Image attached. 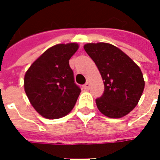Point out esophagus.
<instances>
[{
	"label": "esophagus",
	"mask_w": 160,
	"mask_h": 160,
	"mask_svg": "<svg viewBox=\"0 0 160 160\" xmlns=\"http://www.w3.org/2000/svg\"><path fill=\"white\" fill-rule=\"evenodd\" d=\"M84 89H86V90H88L89 88H90V84L89 82H87V83L84 85Z\"/></svg>",
	"instance_id": "1"
}]
</instances>
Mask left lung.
<instances>
[{
  "label": "left lung",
  "instance_id": "1",
  "mask_svg": "<svg viewBox=\"0 0 160 160\" xmlns=\"http://www.w3.org/2000/svg\"><path fill=\"white\" fill-rule=\"evenodd\" d=\"M84 49L93 60L104 80V93L96 99L98 109L111 118L128 114L137 105L144 90L141 68L125 53L110 43H87Z\"/></svg>",
  "mask_w": 160,
  "mask_h": 160
}]
</instances>
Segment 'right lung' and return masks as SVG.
I'll return each instance as SVG.
<instances>
[{
	"label": "right lung",
	"instance_id": "right-lung-1",
	"mask_svg": "<svg viewBox=\"0 0 160 160\" xmlns=\"http://www.w3.org/2000/svg\"><path fill=\"white\" fill-rule=\"evenodd\" d=\"M78 48L75 42L53 46L26 73V93L34 109L43 118H62L76 104L81 90L74 82L69 59Z\"/></svg>",
	"mask_w": 160,
	"mask_h": 160
}]
</instances>
